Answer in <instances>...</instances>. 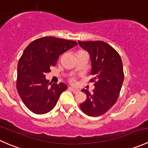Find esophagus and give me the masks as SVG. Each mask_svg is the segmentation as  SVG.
Masks as SVG:
<instances>
[{
	"label": "esophagus",
	"mask_w": 148,
	"mask_h": 148,
	"mask_svg": "<svg viewBox=\"0 0 148 148\" xmlns=\"http://www.w3.org/2000/svg\"><path fill=\"white\" fill-rule=\"evenodd\" d=\"M69 89L70 90H71V91H72V92H74V93H77V92H79V89H74V88L69 87Z\"/></svg>",
	"instance_id": "34e87169"
}]
</instances>
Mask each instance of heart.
<instances>
[{
	"instance_id": "obj_1",
	"label": "heart",
	"mask_w": 148,
	"mask_h": 148,
	"mask_svg": "<svg viewBox=\"0 0 148 148\" xmlns=\"http://www.w3.org/2000/svg\"><path fill=\"white\" fill-rule=\"evenodd\" d=\"M69 82H70V83L72 84H74L76 83V80L74 77H71V78L69 79Z\"/></svg>"
}]
</instances>
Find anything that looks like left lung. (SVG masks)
<instances>
[{
	"instance_id": "1",
	"label": "left lung",
	"mask_w": 148,
	"mask_h": 148,
	"mask_svg": "<svg viewBox=\"0 0 148 148\" xmlns=\"http://www.w3.org/2000/svg\"><path fill=\"white\" fill-rule=\"evenodd\" d=\"M90 55L91 75L95 89L90 93L87 89L85 102L80 104L84 113L91 117H99L107 112L118 99L124 81L122 59L117 51L107 43L100 41H78Z\"/></svg>"
}]
</instances>
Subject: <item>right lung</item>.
I'll use <instances>...</instances> for the list:
<instances>
[{"instance_id": "obj_1", "label": "right lung", "mask_w": 148, "mask_h": 148, "mask_svg": "<svg viewBox=\"0 0 148 148\" xmlns=\"http://www.w3.org/2000/svg\"><path fill=\"white\" fill-rule=\"evenodd\" d=\"M74 41L46 36L28 44L18 64L16 88L26 107L37 114L50 112L67 85L49 82L46 73L54 66L59 56L77 46Z\"/></svg>"}]
</instances>
